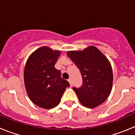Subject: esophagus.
Returning a JSON list of instances; mask_svg holds the SVG:
<instances>
[{
	"label": "esophagus",
	"instance_id": "esophagus-1",
	"mask_svg": "<svg viewBox=\"0 0 135 135\" xmlns=\"http://www.w3.org/2000/svg\"><path fill=\"white\" fill-rule=\"evenodd\" d=\"M68 82H69V83H70V86H72V82H71V80L70 79H70H68Z\"/></svg>",
	"mask_w": 135,
	"mask_h": 135
}]
</instances>
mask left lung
Returning a JSON list of instances; mask_svg holds the SVG:
<instances>
[{
  "label": "left lung",
  "mask_w": 135,
  "mask_h": 135,
  "mask_svg": "<svg viewBox=\"0 0 135 135\" xmlns=\"http://www.w3.org/2000/svg\"><path fill=\"white\" fill-rule=\"evenodd\" d=\"M67 55L82 75V87L73 88L81 104L88 108L102 104L109 97L113 84V71L108 58L94 46L83 51H68Z\"/></svg>",
  "instance_id": "1"
}]
</instances>
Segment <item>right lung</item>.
Here are the masks:
<instances>
[{
  "instance_id": "1",
  "label": "right lung",
  "mask_w": 135,
  "mask_h": 135,
  "mask_svg": "<svg viewBox=\"0 0 135 135\" xmlns=\"http://www.w3.org/2000/svg\"><path fill=\"white\" fill-rule=\"evenodd\" d=\"M61 55L49 46H41L29 56L26 63L23 79L27 94L31 101L44 109H51L59 104L66 87L70 84L61 78L55 64Z\"/></svg>"
}]
</instances>
